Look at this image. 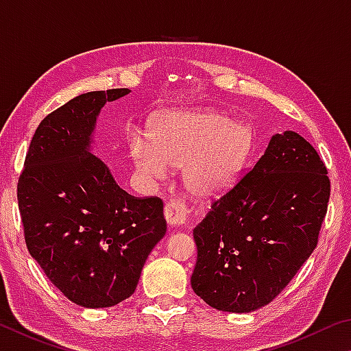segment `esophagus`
Wrapping results in <instances>:
<instances>
[{"label":"esophagus","mask_w":351,"mask_h":351,"mask_svg":"<svg viewBox=\"0 0 351 351\" xmlns=\"http://www.w3.org/2000/svg\"><path fill=\"white\" fill-rule=\"evenodd\" d=\"M165 219L167 223L171 226V228H180V226H184L189 219V210L187 207L181 201H169L165 204Z\"/></svg>","instance_id":"obj_1"}]
</instances>
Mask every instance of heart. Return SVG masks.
Returning a JSON list of instances; mask_svg holds the SVG:
<instances>
[{
	"label": "heart",
	"instance_id": "heart-1",
	"mask_svg": "<svg viewBox=\"0 0 351 351\" xmlns=\"http://www.w3.org/2000/svg\"><path fill=\"white\" fill-rule=\"evenodd\" d=\"M153 144L134 141L132 156L141 173L162 180L184 165V186L198 198L218 197L234 186L254 148L252 130L215 110L169 111L158 119Z\"/></svg>",
	"mask_w": 351,
	"mask_h": 351
}]
</instances>
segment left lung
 <instances>
[{"instance_id":"1","label":"left lung","mask_w":351,"mask_h":351,"mask_svg":"<svg viewBox=\"0 0 351 351\" xmlns=\"http://www.w3.org/2000/svg\"><path fill=\"white\" fill-rule=\"evenodd\" d=\"M330 180L310 142L274 134L252 170L193 229L195 294L219 311L268 305L317 246Z\"/></svg>"}]
</instances>
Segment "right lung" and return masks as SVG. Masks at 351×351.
Here are the masks:
<instances>
[{
    "label": "right lung",
    "instance_id": "add662e5",
    "mask_svg": "<svg viewBox=\"0 0 351 351\" xmlns=\"http://www.w3.org/2000/svg\"><path fill=\"white\" fill-rule=\"evenodd\" d=\"M127 94L128 88L80 94L46 116L19 180L29 254L54 287L85 308L128 299L167 230L162 201L128 195L91 152L100 110Z\"/></svg>",
    "mask_w": 351,
    "mask_h": 351
}]
</instances>
